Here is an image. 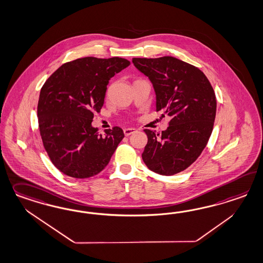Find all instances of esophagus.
<instances>
[{"mask_svg":"<svg viewBox=\"0 0 263 263\" xmlns=\"http://www.w3.org/2000/svg\"><path fill=\"white\" fill-rule=\"evenodd\" d=\"M136 128H130V127L124 128V134H125V136H130L132 134H134V133H136Z\"/></svg>","mask_w":263,"mask_h":263,"instance_id":"obj_1","label":"esophagus"}]
</instances>
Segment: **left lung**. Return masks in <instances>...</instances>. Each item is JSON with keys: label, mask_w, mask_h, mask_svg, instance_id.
<instances>
[{"label": "left lung", "mask_w": 263, "mask_h": 263, "mask_svg": "<svg viewBox=\"0 0 263 263\" xmlns=\"http://www.w3.org/2000/svg\"><path fill=\"white\" fill-rule=\"evenodd\" d=\"M133 63L152 82L157 111L171 117L161 135L144 129L148 142L142 160L156 173L174 175L195 162L207 145L217 109L214 90L199 68L177 58H134Z\"/></svg>", "instance_id": "1"}]
</instances>
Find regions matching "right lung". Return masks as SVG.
<instances>
[{"mask_svg": "<svg viewBox=\"0 0 263 263\" xmlns=\"http://www.w3.org/2000/svg\"><path fill=\"white\" fill-rule=\"evenodd\" d=\"M130 65L119 57H85L62 65L43 84L37 117L43 146L64 174L84 179L108 164L124 138L121 127L99 135L93 113L102 109L111 77Z\"/></svg>", "mask_w": 263, "mask_h": 263, "instance_id": "add662e5", "label": "right lung"}]
</instances>
